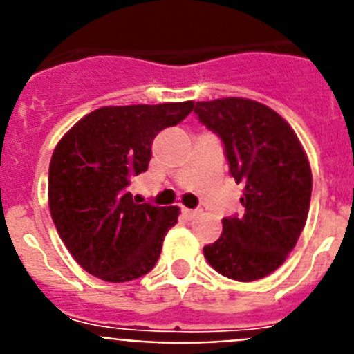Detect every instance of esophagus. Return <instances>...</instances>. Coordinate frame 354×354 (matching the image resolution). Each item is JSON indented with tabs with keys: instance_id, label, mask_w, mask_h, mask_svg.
I'll return each mask as SVG.
<instances>
[{
	"instance_id": "obj_1",
	"label": "esophagus",
	"mask_w": 354,
	"mask_h": 354,
	"mask_svg": "<svg viewBox=\"0 0 354 354\" xmlns=\"http://www.w3.org/2000/svg\"><path fill=\"white\" fill-rule=\"evenodd\" d=\"M200 209H183V214L186 216L187 220H195L196 216H200Z\"/></svg>"
}]
</instances>
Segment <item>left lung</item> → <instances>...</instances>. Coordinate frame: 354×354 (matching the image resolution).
<instances>
[{"label": "left lung", "instance_id": "obj_1", "mask_svg": "<svg viewBox=\"0 0 354 354\" xmlns=\"http://www.w3.org/2000/svg\"><path fill=\"white\" fill-rule=\"evenodd\" d=\"M198 120L223 143L228 171L245 186V212L223 218V232L204 246L209 264L237 282L261 280L283 264L305 227L312 171L298 136L261 102L227 97L196 102Z\"/></svg>", "mask_w": 354, "mask_h": 354}]
</instances>
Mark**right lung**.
Returning a JSON list of instances; mask_svg holds the SVG:
<instances>
[{"label":"right lung","mask_w":354,"mask_h":354,"mask_svg":"<svg viewBox=\"0 0 354 354\" xmlns=\"http://www.w3.org/2000/svg\"><path fill=\"white\" fill-rule=\"evenodd\" d=\"M193 102L106 106L81 118L53 152L49 209L77 264L104 282L149 273L179 207L134 202L127 186L149 168L152 142Z\"/></svg>","instance_id":"obj_1"}]
</instances>
